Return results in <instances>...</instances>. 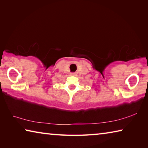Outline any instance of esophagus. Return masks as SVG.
<instances>
[{"mask_svg":"<svg viewBox=\"0 0 148 148\" xmlns=\"http://www.w3.org/2000/svg\"><path fill=\"white\" fill-rule=\"evenodd\" d=\"M71 76H76L77 74L76 73H74V72H72V73H71Z\"/></svg>","mask_w":148,"mask_h":148,"instance_id":"1","label":"esophagus"}]
</instances>
